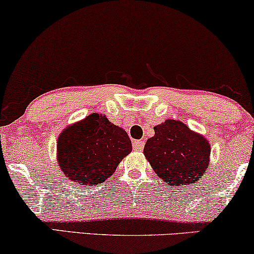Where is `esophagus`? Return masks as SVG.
Masks as SVG:
<instances>
[{
	"label": "esophagus",
	"instance_id": "1",
	"mask_svg": "<svg viewBox=\"0 0 254 254\" xmlns=\"http://www.w3.org/2000/svg\"><path fill=\"white\" fill-rule=\"evenodd\" d=\"M143 147H144V141H134L133 142L134 150L141 151V150H143Z\"/></svg>",
	"mask_w": 254,
	"mask_h": 254
}]
</instances>
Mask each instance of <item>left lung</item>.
<instances>
[{
    "label": "left lung",
    "mask_w": 254,
    "mask_h": 254,
    "mask_svg": "<svg viewBox=\"0 0 254 254\" xmlns=\"http://www.w3.org/2000/svg\"><path fill=\"white\" fill-rule=\"evenodd\" d=\"M154 129L143 152L156 175L176 189L195 184L209 164V142L178 120L168 119Z\"/></svg>",
    "instance_id": "8db88e82"
}]
</instances>
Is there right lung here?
Wrapping results in <instances>:
<instances>
[{"label":"right lung","instance_id":"right-lung-1","mask_svg":"<svg viewBox=\"0 0 254 254\" xmlns=\"http://www.w3.org/2000/svg\"><path fill=\"white\" fill-rule=\"evenodd\" d=\"M58 163L69 180L99 185L131 151L126 131L103 114L92 113L64 128L58 138Z\"/></svg>","mask_w":254,"mask_h":254}]
</instances>
